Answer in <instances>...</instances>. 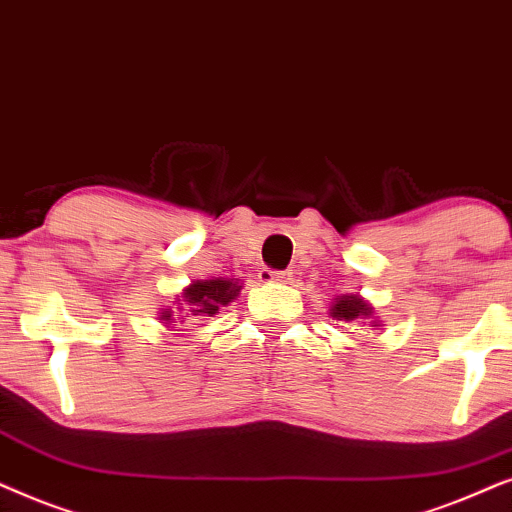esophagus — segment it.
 <instances>
[{
    "label": "esophagus",
    "instance_id": "34e87169",
    "mask_svg": "<svg viewBox=\"0 0 512 512\" xmlns=\"http://www.w3.org/2000/svg\"><path fill=\"white\" fill-rule=\"evenodd\" d=\"M260 281H262V283H290V281H292V274H290V271L262 269V271H260Z\"/></svg>",
    "mask_w": 512,
    "mask_h": 512
}]
</instances>
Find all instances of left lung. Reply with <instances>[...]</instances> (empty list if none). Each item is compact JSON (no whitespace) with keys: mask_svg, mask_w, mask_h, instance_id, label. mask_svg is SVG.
Returning <instances> with one entry per match:
<instances>
[{"mask_svg":"<svg viewBox=\"0 0 512 512\" xmlns=\"http://www.w3.org/2000/svg\"><path fill=\"white\" fill-rule=\"evenodd\" d=\"M330 316L351 323V320H356V318H370L372 306L358 295H342V297H337L335 304H332Z\"/></svg>","mask_w":512,"mask_h":512,"instance_id":"8db88e82","label":"left lung"}]
</instances>
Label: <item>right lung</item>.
I'll return each instance as SVG.
<instances>
[{
	"instance_id": "right-lung-1",
	"label": "right lung",
	"mask_w": 512,
	"mask_h": 512,
	"mask_svg": "<svg viewBox=\"0 0 512 512\" xmlns=\"http://www.w3.org/2000/svg\"><path fill=\"white\" fill-rule=\"evenodd\" d=\"M243 285H238L234 278H210V281H194L189 288L182 292V299H177L180 306V318H175V313L170 309L161 311L163 323L170 325L175 320L185 323V320L203 318V316H215L222 306L234 302L241 292Z\"/></svg>"
}]
</instances>
